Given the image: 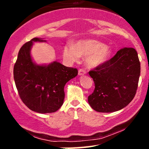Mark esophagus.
Wrapping results in <instances>:
<instances>
[{
  "instance_id": "esophagus-1",
  "label": "esophagus",
  "mask_w": 149,
  "mask_h": 149,
  "mask_svg": "<svg viewBox=\"0 0 149 149\" xmlns=\"http://www.w3.org/2000/svg\"><path fill=\"white\" fill-rule=\"evenodd\" d=\"M85 74H86V71H85V70L80 69L79 71H78V75H79V76H83V75Z\"/></svg>"
}]
</instances>
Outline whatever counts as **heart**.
<instances>
[{
  "mask_svg": "<svg viewBox=\"0 0 149 149\" xmlns=\"http://www.w3.org/2000/svg\"><path fill=\"white\" fill-rule=\"evenodd\" d=\"M63 55L69 62H76L80 57L84 56L87 66L95 68L105 64L112 55V49L103 42L94 39H84L75 42L74 45H66Z\"/></svg>",
  "mask_w": 149,
  "mask_h": 149,
  "instance_id": "1",
  "label": "heart"
}]
</instances>
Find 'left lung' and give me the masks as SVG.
<instances>
[{"label":"left lung","instance_id":"obj_1","mask_svg":"<svg viewBox=\"0 0 149 149\" xmlns=\"http://www.w3.org/2000/svg\"><path fill=\"white\" fill-rule=\"evenodd\" d=\"M138 54L132 47H123L105 64L89 74L95 88L88 103L97 112L111 113L127 106L136 94L140 76Z\"/></svg>","mask_w":149,"mask_h":149}]
</instances>
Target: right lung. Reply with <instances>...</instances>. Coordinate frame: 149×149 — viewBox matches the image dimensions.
<instances>
[{
  "instance_id": "right-lung-1",
  "label": "right lung",
  "mask_w": 149,
  "mask_h": 149,
  "mask_svg": "<svg viewBox=\"0 0 149 149\" xmlns=\"http://www.w3.org/2000/svg\"><path fill=\"white\" fill-rule=\"evenodd\" d=\"M34 38L25 43L18 53L14 66V80L20 98L29 109L40 113L57 111L64 100L66 83L78 75V70L57 61L38 64L31 50L33 42H46Z\"/></svg>"
}]
</instances>
